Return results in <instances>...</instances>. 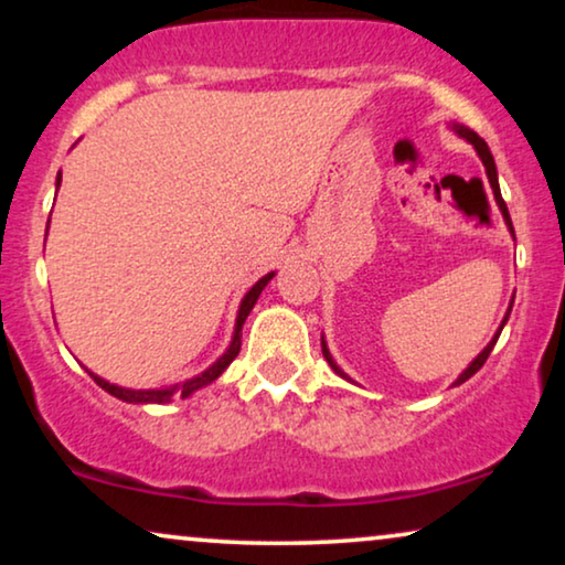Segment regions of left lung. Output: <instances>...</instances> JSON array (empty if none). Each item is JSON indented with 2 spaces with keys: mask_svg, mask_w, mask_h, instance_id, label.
Here are the masks:
<instances>
[{
  "mask_svg": "<svg viewBox=\"0 0 565 565\" xmlns=\"http://www.w3.org/2000/svg\"><path fill=\"white\" fill-rule=\"evenodd\" d=\"M450 130H455V134H458L460 138H466L468 143H473L476 153H478V157H481L483 167H486V177H489V182H491V190H493V198H497V205H499V211H501V215H504V223H507L509 234L514 236V226H512V218H509V211H507V203H504V198H501V190H499V174H497V164H493V157H491L489 146H486V141H483L481 136L476 134V130H470V128H466V126H460V122H450ZM512 303H514V298H512ZM512 303H509V308H507V316H504V319H501V327L497 329V334L491 337V342L483 347L481 354H478V358H476L473 362H470V365H468L466 370H462V373L458 375V381H455L452 385H460V383H466L468 377H473V375L478 373V370L483 367V362L489 360V354H491V350H493V344H497V339H499V334H501V329H504V323L509 321V313H512ZM321 352H323V358H327V362H329V365H331V370H334V373H337L339 377H344V381L354 383L352 377L347 375L344 370L337 365L334 358H331V352H329L327 342H323V337H321Z\"/></svg>",
  "mask_w": 565,
  "mask_h": 565,
  "instance_id": "obj_1",
  "label": "left lung"
}]
</instances>
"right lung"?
Returning a JSON list of instances; mask_svg holds the SVG:
<instances>
[{"mask_svg": "<svg viewBox=\"0 0 565 565\" xmlns=\"http://www.w3.org/2000/svg\"><path fill=\"white\" fill-rule=\"evenodd\" d=\"M61 188V172H58V177H56V190ZM49 226H51V218H49ZM45 236H49V231H45ZM275 277V273H267L265 277H259L257 282L252 285L249 290H246V296L242 298V303H238V311H236V323H234V337H231V344L226 347V352L221 354L218 360L213 362L211 367H205L203 373H198V375H192V377H188V381H182V383H174V385H161V388H141V391H136V388H122V385H115V383H110V381H105V377H99V375H95L92 373V370H87V373L95 377V383L99 385V388L103 391H107L110 393V396H115V398H120V401H126V404H169V401L172 398H190L192 393H198L200 388H205V385H211L215 377H221V373L223 370H226L231 362H234V358L238 354V350H242V327H244V321H246V316L252 313V308H254V303H257V298L262 296V290H265V285L273 280Z\"/></svg>", "mask_w": 565, "mask_h": 565, "instance_id": "obj_1", "label": "right lung"}]
</instances>
